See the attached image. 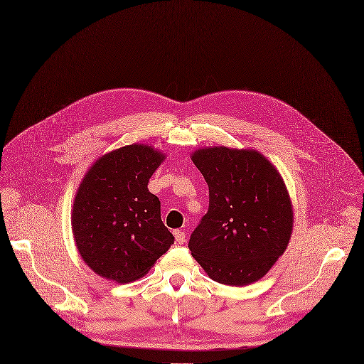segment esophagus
<instances>
[{
    "label": "esophagus",
    "mask_w": 364,
    "mask_h": 364,
    "mask_svg": "<svg viewBox=\"0 0 364 364\" xmlns=\"http://www.w3.org/2000/svg\"><path fill=\"white\" fill-rule=\"evenodd\" d=\"M174 237H176V241L178 245H183L186 243V232L183 230H174Z\"/></svg>",
    "instance_id": "34e87169"
}]
</instances>
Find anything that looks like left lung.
Returning <instances> with one entry per match:
<instances>
[{"instance_id":"left-lung-1","label":"left lung","mask_w":364,"mask_h":364,"mask_svg":"<svg viewBox=\"0 0 364 364\" xmlns=\"http://www.w3.org/2000/svg\"><path fill=\"white\" fill-rule=\"evenodd\" d=\"M193 163L208 186V211L188 249L214 282L247 286L287 249L293 207L277 168L256 150L207 147Z\"/></svg>"}]
</instances>
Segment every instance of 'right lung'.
<instances>
[{"label":"right lung","mask_w":364,"mask_h":364,"mask_svg":"<svg viewBox=\"0 0 364 364\" xmlns=\"http://www.w3.org/2000/svg\"><path fill=\"white\" fill-rule=\"evenodd\" d=\"M166 156L132 144L100 157L73 204V235L85 264L117 283L139 280L174 243L160 200L147 188Z\"/></svg>","instance_id":"obj_1"}]
</instances>
